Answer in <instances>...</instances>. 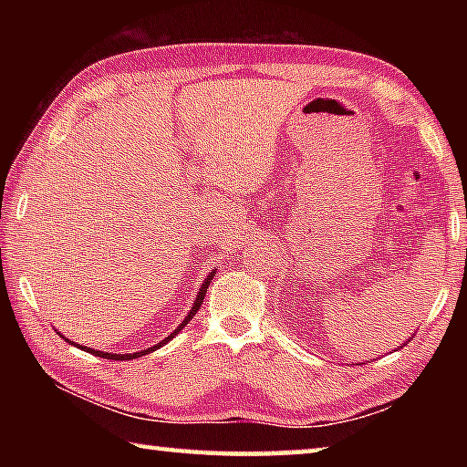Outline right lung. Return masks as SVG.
Returning a JSON list of instances; mask_svg holds the SVG:
<instances>
[{
  "label": "right lung",
  "instance_id": "right-lung-1",
  "mask_svg": "<svg viewBox=\"0 0 467 467\" xmlns=\"http://www.w3.org/2000/svg\"><path fill=\"white\" fill-rule=\"evenodd\" d=\"M212 275H214V272H212L208 278L203 280V284H202V288H200V292H197V296H195V300H193V305H192V309H189V313H187V317L183 319V323H181V326L172 331V334L169 336V337H164L162 342H158L156 346H152V348H146V350H140V352H133V354H113V352H100V350H92V348H86V346H80V344H76V342H72V339H67L66 337V342H69V344H74V346H78V348H82L84 352H90V354H94V357H100V358H109V360H133V358H140V357H144V354H150V352H154L156 348H161V346H164L167 342H171L172 337H175L181 329H183L189 321L193 319V315L200 311V306H202V303H203V296H205V292H208V286H210V282H212ZM59 334V331H57ZM61 336V334H59ZM63 337V336H61Z\"/></svg>",
  "mask_w": 467,
  "mask_h": 467
}]
</instances>
